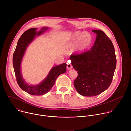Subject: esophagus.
Listing matches in <instances>:
<instances>
[{
    "label": "esophagus",
    "instance_id": "34e87169",
    "mask_svg": "<svg viewBox=\"0 0 131 131\" xmlns=\"http://www.w3.org/2000/svg\"><path fill=\"white\" fill-rule=\"evenodd\" d=\"M72 68V66L71 64H67V70H69L71 69Z\"/></svg>",
    "mask_w": 131,
    "mask_h": 131
}]
</instances>
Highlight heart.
Masks as SVG:
<instances>
[{
    "label": "heart",
    "instance_id": "obj_1",
    "mask_svg": "<svg viewBox=\"0 0 131 131\" xmlns=\"http://www.w3.org/2000/svg\"><path fill=\"white\" fill-rule=\"evenodd\" d=\"M92 37L91 35L85 31H77L72 34L69 37L68 45L75 46V49L81 51L86 48L91 43Z\"/></svg>",
    "mask_w": 131,
    "mask_h": 131
}]
</instances>
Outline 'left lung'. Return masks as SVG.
<instances>
[{
    "label": "left lung",
    "mask_w": 131,
    "mask_h": 131,
    "mask_svg": "<svg viewBox=\"0 0 131 131\" xmlns=\"http://www.w3.org/2000/svg\"><path fill=\"white\" fill-rule=\"evenodd\" d=\"M96 34L94 45L89 50L70 57L78 75L73 84L76 91L85 96H96L110 86L116 67L115 48L108 37L101 30Z\"/></svg>",
    "instance_id": "obj_1"
}]
</instances>
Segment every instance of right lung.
<instances>
[{"mask_svg": "<svg viewBox=\"0 0 131 131\" xmlns=\"http://www.w3.org/2000/svg\"><path fill=\"white\" fill-rule=\"evenodd\" d=\"M48 28V27H43L37 31V28H32L25 31L18 39L13 56V66L17 82L21 89L32 95H41L46 94L54 85L58 76L66 71V63L54 66L49 71L47 77L37 85H29L23 78L21 65L27 47L34 40L36 36L40 35Z\"/></svg>", "mask_w": 131, "mask_h": 131, "instance_id": "obj_1", "label": "right lung"}]
</instances>
